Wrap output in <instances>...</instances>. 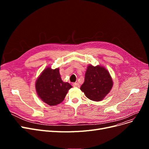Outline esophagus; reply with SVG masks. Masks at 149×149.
<instances>
[{"instance_id":"obj_1","label":"esophagus","mask_w":149,"mask_h":149,"mask_svg":"<svg viewBox=\"0 0 149 149\" xmlns=\"http://www.w3.org/2000/svg\"><path fill=\"white\" fill-rule=\"evenodd\" d=\"M73 86L74 87H76V88H79V84L78 83H74L73 84Z\"/></svg>"}]
</instances>
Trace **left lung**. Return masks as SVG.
<instances>
[{
	"label": "left lung",
	"mask_w": 149,
	"mask_h": 149,
	"mask_svg": "<svg viewBox=\"0 0 149 149\" xmlns=\"http://www.w3.org/2000/svg\"><path fill=\"white\" fill-rule=\"evenodd\" d=\"M112 85L111 75L106 68L101 66L89 65L80 89L89 100L100 101L110 92Z\"/></svg>",
	"instance_id": "8db88e82"
}]
</instances>
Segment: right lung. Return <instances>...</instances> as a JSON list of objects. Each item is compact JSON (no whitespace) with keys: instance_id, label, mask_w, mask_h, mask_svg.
I'll return each instance as SVG.
<instances>
[{"instance_id":"obj_1","label":"right lung","mask_w":149,"mask_h":149,"mask_svg":"<svg viewBox=\"0 0 149 149\" xmlns=\"http://www.w3.org/2000/svg\"><path fill=\"white\" fill-rule=\"evenodd\" d=\"M71 88L70 83L61 80L59 69L52 70L49 67L43 71L35 83L38 97L49 106L61 103Z\"/></svg>"}]
</instances>
